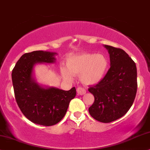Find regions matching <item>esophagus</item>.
<instances>
[{"instance_id": "34e87169", "label": "esophagus", "mask_w": 150, "mask_h": 150, "mask_svg": "<svg viewBox=\"0 0 150 150\" xmlns=\"http://www.w3.org/2000/svg\"><path fill=\"white\" fill-rule=\"evenodd\" d=\"M76 92H77V95H83L86 93V90L82 88H77Z\"/></svg>"}]
</instances>
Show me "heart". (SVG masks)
I'll list each match as a JSON object with an SVG mask.
<instances>
[{"mask_svg":"<svg viewBox=\"0 0 150 150\" xmlns=\"http://www.w3.org/2000/svg\"><path fill=\"white\" fill-rule=\"evenodd\" d=\"M108 59L102 53H82L67 58V68H61L64 79L71 80L73 75H79L82 83L93 86L103 80L108 68Z\"/></svg>","mask_w":150,"mask_h":150,"instance_id":"1","label":"heart"}]
</instances>
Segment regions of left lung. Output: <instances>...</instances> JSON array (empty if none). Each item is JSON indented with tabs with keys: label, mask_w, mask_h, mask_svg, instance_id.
Wrapping results in <instances>:
<instances>
[{
	"label": "left lung",
	"mask_w": 150,
	"mask_h": 150,
	"mask_svg": "<svg viewBox=\"0 0 150 150\" xmlns=\"http://www.w3.org/2000/svg\"><path fill=\"white\" fill-rule=\"evenodd\" d=\"M104 47L110 55V67L102 81L88 89L95 97L88 110L94 119L109 123L125 115L132 106L137 92V69L124 50Z\"/></svg>",
	"instance_id": "8db88e82"
}]
</instances>
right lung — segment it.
Returning a JSON list of instances; mask_svg holds the SVG:
<instances>
[{"mask_svg":"<svg viewBox=\"0 0 150 150\" xmlns=\"http://www.w3.org/2000/svg\"><path fill=\"white\" fill-rule=\"evenodd\" d=\"M56 53L35 51L23 54L12 70L15 99L25 117L35 124L52 126L66 114L70 101L76 95V88L65 91L53 87H42L33 78L38 63L55 62Z\"/></svg>","mask_w":150,"mask_h":150,"instance_id":"right-lung-1","label":"right lung"}]
</instances>
